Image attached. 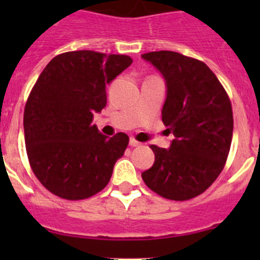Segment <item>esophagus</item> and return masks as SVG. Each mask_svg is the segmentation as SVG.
Here are the masks:
<instances>
[{"label":"esophagus","mask_w":260,"mask_h":260,"mask_svg":"<svg viewBox=\"0 0 260 260\" xmlns=\"http://www.w3.org/2000/svg\"><path fill=\"white\" fill-rule=\"evenodd\" d=\"M128 144H130V146H132V147H138L141 143H139V142H138V141H135L134 138H130V142H128Z\"/></svg>","instance_id":"esophagus-1"}]
</instances>
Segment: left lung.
<instances>
[{"label": "left lung", "mask_w": 260, "mask_h": 260, "mask_svg": "<svg viewBox=\"0 0 260 260\" xmlns=\"http://www.w3.org/2000/svg\"><path fill=\"white\" fill-rule=\"evenodd\" d=\"M142 58L164 78L162 122L174 135L169 148L150 146L155 162L142 178L164 198L187 201L206 191L224 168L233 135L231 100L204 62L171 50Z\"/></svg>", "instance_id": "obj_1"}]
</instances>
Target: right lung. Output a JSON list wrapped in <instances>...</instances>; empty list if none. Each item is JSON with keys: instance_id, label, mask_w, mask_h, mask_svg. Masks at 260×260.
<instances>
[{"instance_id": "obj_1", "label": "right lung", "mask_w": 260, "mask_h": 260, "mask_svg": "<svg viewBox=\"0 0 260 260\" xmlns=\"http://www.w3.org/2000/svg\"><path fill=\"white\" fill-rule=\"evenodd\" d=\"M133 59L92 50L62 53L45 66L24 108L23 127L32 171L69 201L102 191L122 157L128 137L109 138L92 123L107 105V86Z\"/></svg>"}]
</instances>
